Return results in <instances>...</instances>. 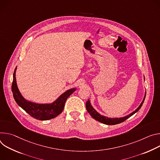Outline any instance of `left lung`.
Instances as JSON below:
<instances>
[{"label":"left lung","instance_id":"1","mask_svg":"<svg viewBox=\"0 0 160 160\" xmlns=\"http://www.w3.org/2000/svg\"><path fill=\"white\" fill-rule=\"evenodd\" d=\"M146 93H145V95L144 97V99L142 100V102H141V103L140 104V105L132 113L129 114L128 115L126 116H124V117H121V118H108L107 116H104L103 115H101L100 113H98L93 108V106L91 104L90 100H88L86 103V108L87 109V111L90 113V114L91 115V116L96 119L97 121L105 124V125H116V124H119L121 123L123 121H125L126 119H127L128 118H129L130 117H131L132 115H133L135 113H136L142 107V105L145 98H146Z\"/></svg>","mask_w":160,"mask_h":160}]
</instances>
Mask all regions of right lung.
I'll return each mask as SVG.
<instances>
[{
    "mask_svg": "<svg viewBox=\"0 0 160 160\" xmlns=\"http://www.w3.org/2000/svg\"><path fill=\"white\" fill-rule=\"evenodd\" d=\"M16 68L17 67L13 73V81L12 84L13 97L18 105L35 119L45 121L58 116L63 110L67 99L77 90V88H74L67 90L51 103H41L27 100L22 96L18 88L16 79Z\"/></svg>",
    "mask_w": 160,
    "mask_h": 160,
    "instance_id": "1",
    "label": "right lung"
}]
</instances>
